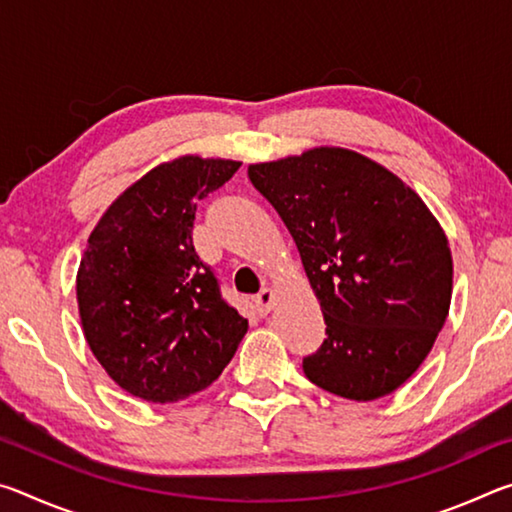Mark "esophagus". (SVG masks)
Here are the masks:
<instances>
[{
    "instance_id": "34e87169",
    "label": "esophagus",
    "mask_w": 512,
    "mask_h": 512,
    "mask_svg": "<svg viewBox=\"0 0 512 512\" xmlns=\"http://www.w3.org/2000/svg\"><path fill=\"white\" fill-rule=\"evenodd\" d=\"M253 302H255V309H257V314H262V316H266L268 311L273 309V305H275V293L268 289V287H264L262 291L257 293V296L253 298Z\"/></svg>"
}]
</instances>
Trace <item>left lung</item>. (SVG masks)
Instances as JSON below:
<instances>
[{"mask_svg": "<svg viewBox=\"0 0 512 512\" xmlns=\"http://www.w3.org/2000/svg\"><path fill=\"white\" fill-rule=\"evenodd\" d=\"M248 178L289 228L323 309L327 339L302 359L307 379L357 402L397 391L452 302V253L427 205L336 146L250 164Z\"/></svg>", "mask_w": 512, "mask_h": 512, "instance_id": "obj_1", "label": "left lung"}]
</instances>
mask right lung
I'll return each instance as SVG.
<instances>
[{
  "instance_id": "1",
  "label": "right lung",
  "mask_w": 512,
  "mask_h": 512,
  "mask_svg": "<svg viewBox=\"0 0 512 512\" xmlns=\"http://www.w3.org/2000/svg\"><path fill=\"white\" fill-rule=\"evenodd\" d=\"M241 162H164L128 187L92 230L76 298L94 357L126 393L167 404L219 379L248 332L194 248L196 205Z\"/></svg>"
}]
</instances>
